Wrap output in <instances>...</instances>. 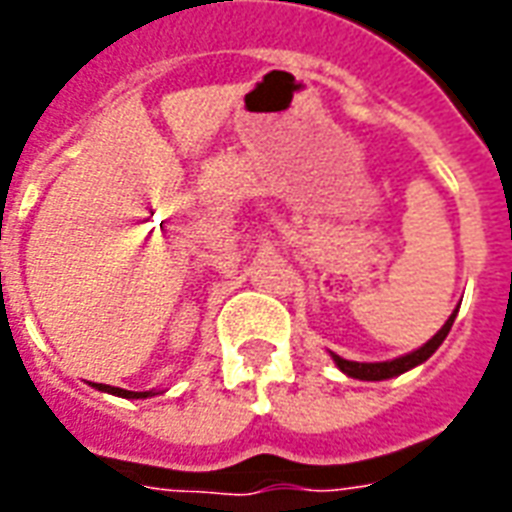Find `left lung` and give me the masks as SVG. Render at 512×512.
I'll use <instances>...</instances> for the list:
<instances>
[{"label": "left lung", "instance_id": "8db88e82", "mask_svg": "<svg viewBox=\"0 0 512 512\" xmlns=\"http://www.w3.org/2000/svg\"><path fill=\"white\" fill-rule=\"evenodd\" d=\"M458 307H461V304H458ZM458 307L452 310V315L447 318V323L441 326L439 332L433 334L425 345H419L417 351H411V354L397 356V359H389V362H351V359H343V356L332 354L334 365L340 367L348 378H359V381H386V378L403 376L411 367L428 362L430 356L436 354V348H439V345L444 343V337L450 334L452 321H455V315H458Z\"/></svg>", "mask_w": 512, "mask_h": 512}]
</instances>
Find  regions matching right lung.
I'll list each match as a JSON object with an SVG mask.
<instances>
[{
	"instance_id": "obj_1",
	"label": "right lung",
	"mask_w": 512,
	"mask_h": 512,
	"mask_svg": "<svg viewBox=\"0 0 512 512\" xmlns=\"http://www.w3.org/2000/svg\"><path fill=\"white\" fill-rule=\"evenodd\" d=\"M95 389H101V392H109V395H117V397H128V400L158 395L156 389H150V392H128V389H120V386H109V384H95Z\"/></svg>"
}]
</instances>
